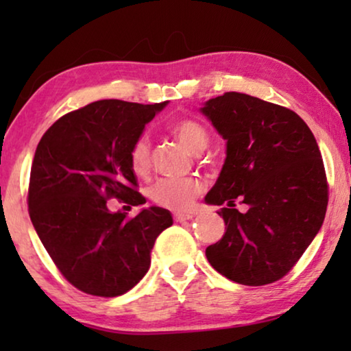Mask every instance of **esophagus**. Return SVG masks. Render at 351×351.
I'll return each instance as SVG.
<instances>
[{
    "label": "esophagus",
    "instance_id": "34e87169",
    "mask_svg": "<svg viewBox=\"0 0 351 351\" xmlns=\"http://www.w3.org/2000/svg\"><path fill=\"white\" fill-rule=\"evenodd\" d=\"M190 219H193V215L191 214H180V213L174 214L176 222H186V220H190Z\"/></svg>",
    "mask_w": 351,
    "mask_h": 351
}]
</instances>
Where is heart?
Wrapping results in <instances>:
<instances>
[{
  "mask_svg": "<svg viewBox=\"0 0 351 351\" xmlns=\"http://www.w3.org/2000/svg\"><path fill=\"white\" fill-rule=\"evenodd\" d=\"M171 132L186 150L198 155L208 147L209 137L206 129L193 119H179L171 124ZM129 165L136 176L143 177L152 169V147L145 136L136 138L129 150ZM203 191V185L195 179H161L150 189V199L161 208L186 210L196 196Z\"/></svg>",
  "mask_w": 351,
  "mask_h": 351,
  "instance_id": "1",
  "label": "heart"
}]
</instances>
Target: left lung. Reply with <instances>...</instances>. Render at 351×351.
<instances>
[{"label":"left lung","instance_id":"left-lung-1","mask_svg":"<svg viewBox=\"0 0 351 351\" xmlns=\"http://www.w3.org/2000/svg\"><path fill=\"white\" fill-rule=\"evenodd\" d=\"M199 110L227 141L222 171L204 198L223 206L225 233L206 257L239 285H270L295 265L323 225L328 180L318 143L292 110L247 94L225 93ZM237 200L246 213L234 208Z\"/></svg>","mask_w":351,"mask_h":351}]
</instances>
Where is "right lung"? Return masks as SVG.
<instances>
[{
	"label": "right lung",
	"instance_id": "right-lung-1",
	"mask_svg": "<svg viewBox=\"0 0 351 351\" xmlns=\"http://www.w3.org/2000/svg\"><path fill=\"white\" fill-rule=\"evenodd\" d=\"M166 105L97 100L57 119L38 143L28 186L32 223L62 275L86 294L132 289L150 268L158 234L172 225L169 210L158 206L128 219L107 204L145 203L129 150Z\"/></svg>",
	"mask_w": 351,
	"mask_h": 351
}]
</instances>
